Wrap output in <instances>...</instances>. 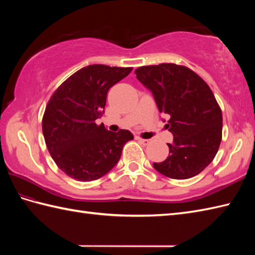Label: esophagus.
<instances>
[{
	"instance_id": "1",
	"label": "esophagus",
	"mask_w": 255,
	"mask_h": 255,
	"mask_svg": "<svg viewBox=\"0 0 255 255\" xmlns=\"http://www.w3.org/2000/svg\"><path fill=\"white\" fill-rule=\"evenodd\" d=\"M137 140L138 141L141 143V144H144V145H147L149 142H150V140L149 139H141V138H137Z\"/></svg>"
}]
</instances>
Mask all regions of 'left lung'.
<instances>
[{"label":"left lung","instance_id":"left-lung-1","mask_svg":"<svg viewBox=\"0 0 255 255\" xmlns=\"http://www.w3.org/2000/svg\"><path fill=\"white\" fill-rule=\"evenodd\" d=\"M134 73L159 112L170 117V153L153 167L175 180L199 174L214 160L223 133V114L210 88L191 69L174 63L140 67Z\"/></svg>","mask_w":255,"mask_h":255}]
</instances>
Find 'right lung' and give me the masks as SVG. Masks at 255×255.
<instances>
[{"label": "right lung", "mask_w": 255, "mask_h": 255, "mask_svg": "<svg viewBox=\"0 0 255 255\" xmlns=\"http://www.w3.org/2000/svg\"><path fill=\"white\" fill-rule=\"evenodd\" d=\"M132 68L92 64L73 73L50 97L42 118L48 151L59 169L81 182L94 181L121 159L133 136L129 130L108 131L95 121L104 113L107 92Z\"/></svg>", "instance_id": "add662e5"}]
</instances>
